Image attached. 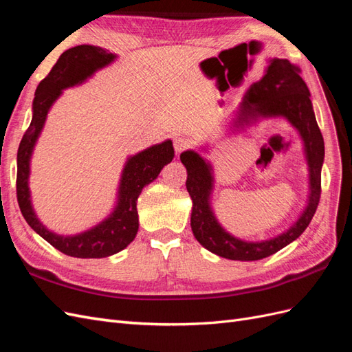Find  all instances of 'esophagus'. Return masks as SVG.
I'll return each instance as SVG.
<instances>
[{"label":"esophagus","instance_id":"esophagus-1","mask_svg":"<svg viewBox=\"0 0 352 352\" xmlns=\"http://www.w3.org/2000/svg\"><path fill=\"white\" fill-rule=\"evenodd\" d=\"M173 146H175L176 154H180L182 151H185L186 148H189V141L186 140V138H184V136H177V138H175Z\"/></svg>","mask_w":352,"mask_h":352}]
</instances>
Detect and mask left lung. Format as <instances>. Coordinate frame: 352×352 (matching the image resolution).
Listing matches in <instances>:
<instances>
[{
	"instance_id": "left-lung-1",
	"label": "left lung",
	"mask_w": 352,
	"mask_h": 352,
	"mask_svg": "<svg viewBox=\"0 0 352 352\" xmlns=\"http://www.w3.org/2000/svg\"><path fill=\"white\" fill-rule=\"evenodd\" d=\"M301 69L283 58L269 60L264 76L251 85L232 120V129H243L260 119L285 117L300 133L310 172V195L302 214L280 235L261 242H248L232 236L220 226L210 206L212 190V168L195 151L180 154V162L188 172L186 189L192 198L190 228L202 247L219 257L239 261H255L269 257L295 241L310 225L322 194V166L324 142L310 100Z\"/></svg>"
}]
</instances>
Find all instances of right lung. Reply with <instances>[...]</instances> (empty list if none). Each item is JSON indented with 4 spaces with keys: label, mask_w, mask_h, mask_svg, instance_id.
Segmentation results:
<instances>
[{
    "label": "right lung",
    "mask_w": 352,
    "mask_h": 352,
    "mask_svg": "<svg viewBox=\"0 0 352 352\" xmlns=\"http://www.w3.org/2000/svg\"><path fill=\"white\" fill-rule=\"evenodd\" d=\"M114 58L116 54L94 45H78L63 52L48 76L38 85L34 104H32V111H34L32 122L20 141L17 151L16 190L20 211L28 225L39 236L70 257L102 258L124 250L135 239L138 226H140L136 201L142 188L157 179L162 168L175 157L173 144L167 140L127 158L113 212L100 225L87 232L73 236H63L48 230L38 220L30 202V157L42 127L45 124L51 105L60 97L63 89L85 82L97 70L109 66Z\"/></svg>",
    "instance_id": "obj_1"
}]
</instances>
